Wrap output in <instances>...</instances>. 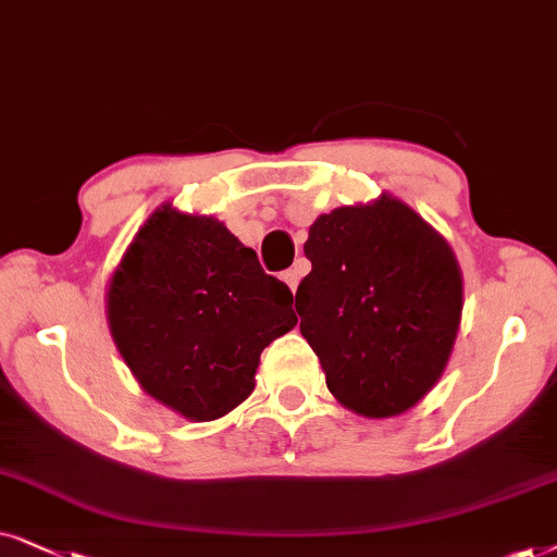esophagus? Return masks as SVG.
I'll return each instance as SVG.
<instances>
[{
    "instance_id": "obj_1",
    "label": "esophagus",
    "mask_w": 557,
    "mask_h": 557,
    "mask_svg": "<svg viewBox=\"0 0 557 557\" xmlns=\"http://www.w3.org/2000/svg\"><path fill=\"white\" fill-rule=\"evenodd\" d=\"M302 272H306V267H302V264H295V267H290V270H285V272H283V280H285L287 287H290L293 293L298 290V285H300V277H302Z\"/></svg>"
}]
</instances>
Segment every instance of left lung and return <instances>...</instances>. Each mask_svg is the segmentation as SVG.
<instances>
[{
    "instance_id": "obj_1",
    "label": "left lung",
    "mask_w": 557,
    "mask_h": 557,
    "mask_svg": "<svg viewBox=\"0 0 557 557\" xmlns=\"http://www.w3.org/2000/svg\"><path fill=\"white\" fill-rule=\"evenodd\" d=\"M302 251L313 270L295 310L333 397L364 418L410 410L456 344L463 280L454 249L384 193L318 216Z\"/></svg>"
}]
</instances>
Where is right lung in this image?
I'll list each match as a JSON object with an SVG mask.
<instances>
[{"instance_id":"right-lung-1","label":"right lung","mask_w":557,"mask_h":557,"mask_svg":"<svg viewBox=\"0 0 557 557\" xmlns=\"http://www.w3.org/2000/svg\"><path fill=\"white\" fill-rule=\"evenodd\" d=\"M111 338L139 387L193 422L255 389L259 354L298 323L293 293L213 216L162 203L107 293Z\"/></svg>"}]
</instances>
